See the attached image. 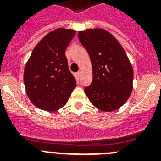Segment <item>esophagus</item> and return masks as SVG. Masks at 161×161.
I'll return each instance as SVG.
<instances>
[{
	"mask_svg": "<svg viewBox=\"0 0 161 161\" xmlns=\"http://www.w3.org/2000/svg\"><path fill=\"white\" fill-rule=\"evenodd\" d=\"M76 74H77L78 76H80V72H76Z\"/></svg>",
	"mask_w": 161,
	"mask_h": 161,
	"instance_id": "esophagus-1",
	"label": "esophagus"
}]
</instances>
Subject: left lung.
Returning a JSON list of instances; mask_svg holds the SVG:
<instances>
[{"instance_id":"1","label":"left lung","mask_w":161,"mask_h":161,"mask_svg":"<svg viewBox=\"0 0 161 161\" xmlns=\"http://www.w3.org/2000/svg\"><path fill=\"white\" fill-rule=\"evenodd\" d=\"M78 38L89 53L93 81L85 88L93 106L113 111L127 101L132 91L133 68L119 41L103 29L78 32Z\"/></svg>"}]
</instances>
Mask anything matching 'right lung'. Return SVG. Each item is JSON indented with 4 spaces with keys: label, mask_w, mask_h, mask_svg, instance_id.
Wrapping results in <instances>:
<instances>
[{
    "label": "right lung",
    "mask_w": 161,
    "mask_h": 161,
    "mask_svg": "<svg viewBox=\"0 0 161 161\" xmlns=\"http://www.w3.org/2000/svg\"><path fill=\"white\" fill-rule=\"evenodd\" d=\"M76 34L63 28L48 33L36 45L24 71L28 97L35 106L55 111L63 107L76 85L65 55Z\"/></svg>",
    "instance_id": "add662e5"
}]
</instances>
